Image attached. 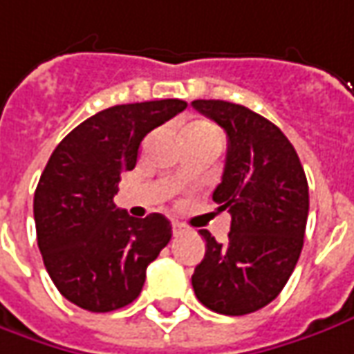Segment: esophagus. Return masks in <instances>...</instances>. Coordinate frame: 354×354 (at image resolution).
<instances>
[{"label":"esophagus","instance_id":"1","mask_svg":"<svg viewBox=\"0 0 354 354\" xmlns=\"http://www.w3.org/2000/svg\"><path fill=\"white\" fill-rule=\"evenodd\" d=\"M172 230H174V236H180V234L187 232V227L184 225V223H178V221H174V223H172Z\"/></svg>","mask_w":354,"mask_h":354}]
</instances>
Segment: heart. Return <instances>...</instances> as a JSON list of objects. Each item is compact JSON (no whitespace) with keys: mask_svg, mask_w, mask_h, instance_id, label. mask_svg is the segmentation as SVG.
<instances>
[{"mask_svg":"<svg viewBox=\"0 0 354 354\" xmlns=\"http://www.w3.org/2000/svg\"><path fill=\"white\" fill-rule=\"evenodd\" d=\"M192 127H211V126H207V124H194Z\"/></svg>","mask_w":354,"mask_h":354,"instance_id":"b5f03b06","label":"heart"}]
</instances>
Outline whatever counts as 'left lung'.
I'll use <instances>...</instances> for the list:
<instances>
[{"label":"left lung","instance_id":"left-lung-1","mask_svg":"<svg viewBox=\"0 0 354 354\" xmlns=\"http://www.w3.org/2000/svg\"><path fill=\"white\" fill-rule=\"evenodd\" d=\"M192 106L227 133V162L213 201L232 217L225 244L199 230L207 250L192 285L209 310L244 316L275 300L297 268L308 182L295 147L269 120L227 100H194Z\"/></svg>","mask_w":354,"mask_h":354}]
</instances>
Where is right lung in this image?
<instances>
[{
  "label": "right lung",
  "mask_w": 354,
  "mask_h": 354,
  "mask_svg": "<svg viewBox=\"0 0 354 354\" xmlns=\"http://www.w3.org/2000/svg\"><path fill=\"white\" fill-rule=\"evenodd\" d=\"M186 106L167 98L106 108L54 149L35 192L36 238L50 279L79 308L112 312L133 302L147 266L170 242L165 215L129 217L114 196L143 137Z\"/></svg>",
  "instance_id": "add662e5"
}]
</instances>
